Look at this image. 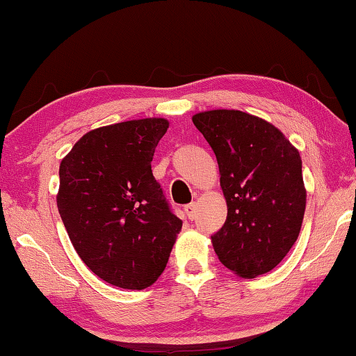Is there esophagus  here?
Wrapping results in <instances>:
<instances>
[{"label": "esophagus", "instance_id": "34e87169", "mask_svg": "<svg viewBox=\"0 0 356 356\" xmlns=\"http://www.w3.org/2000/svg\"><path fill=\"white\" fill-rule=\"evenodd\" d=\"M185 213L190 220H193L196 217V202H190V204L185 206Z\"/></svg>", "mask_w": 356, "mask_h": 356}]
</instances>
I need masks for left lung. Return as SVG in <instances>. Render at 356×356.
<instances>
[{
    "label": "left lung",
    "instance_id": "8db88e82",
    "mask_svg": "<svg viewBox=\"0 0 356 356\" xmlns=\"http://www.w3.org/2000/svg\"><path fill=\"white\" fill-rule=\"evenodd\" d=\"M195 127L216 154L227 222L212 244L223 266L257 277L285 258L300 234L306 188L302 161L290 140L263 118L241 111H207Z\"/></svg>",
    "mask_w": 356,
    "mask_h": 356
}]
</instances>
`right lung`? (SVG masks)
Instances as JSON below:
<instances>
[{
	"instance_id": "add662e5",
	"label": "right lung",
	"mask_w": 356,
	"mask_h": 356,
	"mask_svg": "<svg viewBox=\"0 0 356 356\" xmlns=\"http://www.w3.org/2000/svg\"><path fill=\"white\" fill-rule=\"evenodd\" d=\"M165 118L87 133L60 165V217L82 261L107 284L147 289L166 268L182 228L152 174Z\"/></svg>"
}]
</instances>
